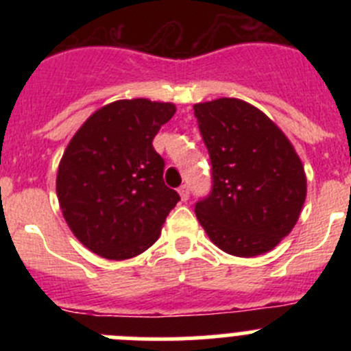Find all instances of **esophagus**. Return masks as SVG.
Listing matches in <instances>:
<instances>
[{
  "instance_id": "34e87169",
  "label": "esophagus",
  "mask_w": 351,
  "mask_h": 351,
  "mask_svg": "<svg viewBox=\"0 0 351 351\" xmlns=\"http://www.w3.org/2000/svg\"><path fill=\"white\" fill-rule=\"evenodd\" d=\"M178 193H180V197H182V202L189 200V197H190V189H189V185H182V186H180Z\"/></svg>"
}]
</instances>
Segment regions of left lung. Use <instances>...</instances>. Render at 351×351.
Instances as JSON below:
<instances>
[{
	"label": "left lung",
	"mask_w": 351,
	"mask_h": 351,
	"mask_svg": "<svg viewBox=\"0 0 351 351\" xmlns=\"http://www.w3.org/2000/svg\"><path fill=\"white\" fill-rule=\"evenodd\" d=\"M212 165V186L195 204L198 222L222 251L274 250L306 200L302 162L280 129L253 105L219 98L193 105Z\"/></svg>",
	"instance_id": "8db88e82"
}]
</instances>
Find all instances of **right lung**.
Masks as SVG:
<instances>
[{"label": "right lung", "mask_w": 351, "mask_h": 351, "mask_svg": "<svg viewBox=\"0 0 351 351\" xmlns=\"http://www.w3.org/2000/svg\"><path fill=\"white\" fill-rule=\"evenodd\" d=\"M171 104L119 100L95 112L74 134L58 171L67 226L108 260L141 254L159 238L180 195L165 185V159L153 139L175 115Z\"/></svg>", "instance_id": "add662e5"}]
</instances>
